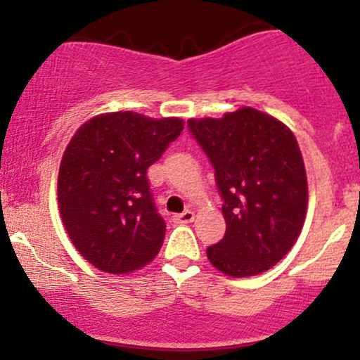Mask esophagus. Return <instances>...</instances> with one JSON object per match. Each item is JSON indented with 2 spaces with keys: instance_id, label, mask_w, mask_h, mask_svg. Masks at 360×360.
Masks as SVG:
<instances>
[{
  "instance_id": "34e87169",
  "label": "esophagus",
  "mask_w": 360,
  "mask_h": 360,
  "mask_svg": "<svg viewBox=\"0 0 360 360\" xmlns=\"http://www.w3.org/2000/svg\"><path fill=\"white\" fill-rule=\"evenodd\" d=\"M176 223H191L194 220V212L191 210H186L184 213H179V214H174V218H172Z\"/></svg>"
}]
</instances>
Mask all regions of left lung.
<instances>
[{
	"instance_id": "8db88e82",
	"label": "left lung",
	"mask_w": 360,
	"mask_h": 360,
	"mask_svg": "<svg viewBox=\"0 0 360 360\" xmlns=\"http://www.w3.org/2000/svg\"><path fill=\"white\" fill-rule=\"evenodd\" d=\"M212 160L223 198L225 237L206 249L232 278L271 269L291 250L304 225L308 181L292 131L278 118L243 108L221 118L188 120Z\"/></svg>"
}]
</instances>
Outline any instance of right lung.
<instances>
[{
	"label": "right lung",
	"mask_w": 360,
	"mask_h": 360,
	"mask_svg": "<svg viewBox=\"0 0 360 360\" xmlns=\"http://www.w3.org/2000/svg\"><path fill=\"white\" fill-rule=\"evenodd\" d=\"M183 128L176 117L113 111L82 123L68 143L57 179L60 218L96 269L127 274L159 254L166 221L157 213L147 169Z\"/></svg>",
	"instance_id": "obj_1"
}]
</instances>
